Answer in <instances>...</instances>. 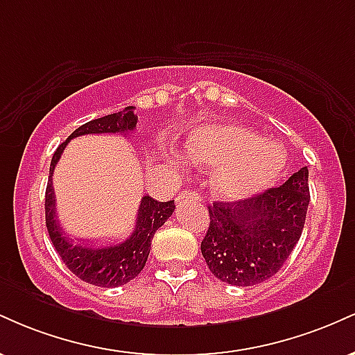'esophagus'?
Wrapping results in <instances>:
<instances>
[{
  "label": "esophagus",
  "instance_id": "obj_1",
  "mask_svg": "<svg viewBox=\"0 0 355 355\" xmlns=\"http://www.w3.org/2000/svg\"><path fill=\"white\" fill-rule=\"evenodd\" d=\"M198 200H200V195H198L195 190L182 191V193L178 195V198H177V202L180 203V205H183L185 202H198Z\"/></svg>",
  "mask_w": 355,
  "mask_h": 355
}]
</instances>
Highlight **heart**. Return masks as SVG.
<instances>
[{
    "label": "heart",
    "instance_id": "heart-1",
    "mask_svg": "<svg viewBox=\"0 0 355 355\" xmlns=\"http://www.w3.org/2000/svg\"><path fill=\"white\" fill-rule=\"evenodd\" d=\"M183 152L195 165L217 166L210 187L223 200H240L267 189L279 178L287 162L279 145L260 140L255 132L237 123L195 130Z\"/></svg>",
    "mask_w": 355,
    "mask_h": 355
}]
</instances>
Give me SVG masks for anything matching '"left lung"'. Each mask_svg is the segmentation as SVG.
<instances>
[{"instance_id": "8db88e82", "label": "left lung", "mask_w": 355, "mask_h": 355, "mask_svg": "<svg viewBox=\"0 0 355 355\" xmlns=\"http://www.w3.org/2000/svg\"><path fill=\"white\" fill-rule=\"evenodd\" d=\"M311 193L302 166L284 185L239 202L209 205L202 255L222 282L248 287L282 268L302 235Z\"/></svg>"}]
</instances>
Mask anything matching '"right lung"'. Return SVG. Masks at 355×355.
Listing matches in <instances>:
<instances>
[{"label": "right lung", "mask_w": 355, "mask_h": 355, "mask_svg": "<svg viewBox=\"0 0 355 355\" xmlns=\"http://www.w3.org/2000/svg\"><path fill=\"white\" fill-rule=\"evenodd\" d=\"M135 108L126 107L123 112L112 113V115L96 118L76 128L67 141H63L56 152L53 153L50 165V178H48L46 195H44V217H46V229L50 234L53 247L56 248L61 260L78 279L87 284L98 285V287H120L128 284L144 270L146 259H148L150 247L155 232L168 220L175 210V202H158L152 197L141 198L138 207L137 225L133 234L125 242L107 247H89L73 245L68 235H64L56 218V202L53 191V170L58 164L61 153L67 148L68 141L81 135H98V133H130L137 126Z\"/></svg>", "instance_id": "add662e5"}]
</instances>
